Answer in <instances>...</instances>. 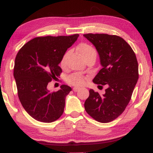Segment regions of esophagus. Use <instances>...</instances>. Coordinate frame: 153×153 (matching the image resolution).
<instances>
[{"mask_svg": "<svg viewBox=\"0 0 153 153\" xmlns=\"http://www.w3.org/2000/svg\"><path fill=\"white\" fill-rule=\"evenodd\" d=\"M79 89H80V88H79V87H74V88H73V91H74V92H77Z\"/></svg>", "mask_w": 153, "mask_h": 153, "instance_id": "34e87169", "label": "esophagus"}]
</instances>
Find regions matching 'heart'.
I'll return each instance as SVG.
<instances>
[{"instance_id": "heart-1", "label": "heart", "mask_w": 153, "mask_h": 153, "mask_svg": "<svg viewBox=\"0 0 153 153\" xmlns=\"http://www.w3.org/2000/svg\"><path fill=\"white\" fill-rule=\"evenodd\" d=\"M78 50L79 53L81 54V56H83L85 60L88 59V58L93 56H96L95 49L93 47H91V45H87V44H81L79 46ZM66 58L67 54H65L61 61H60V65L62 66L65 65ZM85 81H86V78L83 76V75L78 74V73H74V74H71L67 78V82L71 85H76V86H80V85H83L85 83Z\"/></svg>"}]
</instances>
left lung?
<instances>
[{
    "mask_svg": "<svg viewBox=\"0 0 153 153\" xmlns=\"http://www.w3.org/2000/svg\"><path fill=\"white\" fill-rule=\"evenodd\" d=\"M83 36L95 47L102 67L93 83L107 87L102 95L90 89L85 110L98 122H111L122 114L130 101L139 79L137 57L127 42L117 35L88 33Z\"/></svg>",
    "mask_w": 153,
    "mask_h": 153,
    "instance_id": "obj_1",
    "label": "left lung"
}]
</instances>
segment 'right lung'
Instances as JSON below:
<instances>
[{
    "instance_id": "obj_1",
    "label": "right lung",
    "mask_w": 153,
    "mask_h": 153,
    "mask_svg": "<svg viewBox=\"0 0 153 153\" xmlns=\"http://www.w3.org/2000/svg\"><path fill=\"white\" fill-rule=\"evenodd\" d=\"M79 36L38 37L31 39L16 54L14 77L23 107L37 121L51 123L63 114L65 97L72 91L62 85L56 92H50L47 85L62 72L59 63Z\"/></svg>"
}]
</instances>
